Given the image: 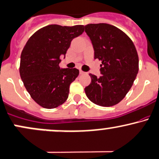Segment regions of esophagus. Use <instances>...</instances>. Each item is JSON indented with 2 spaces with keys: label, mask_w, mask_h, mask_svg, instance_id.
I'll return each instance as SVG.
<instances>
[{
  "label": "esophagus",
  "mask_w": 159,
  "mask_h": 159,
  "mask_svg": "<svg viewBox=\"0 0 159 159\" xmlns=\"http://www.w3.org/2000/svg\"><path fill=\"white\" fill-rule=\"evenodd\" d=\"M79 73H80V75H84L85 74L84 71H81V70H80Z\"/></svg>",
  "instance_id": "obj_1"
}]
</instances>
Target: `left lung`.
I'll use <instances>...</instances> for the list:
<instances>
[{
	"mask_svg": "<svg viewBox=\"0 0 159 159\" xmlns=\"http://www.w3.org/2000/svg\"><path fill=\"white\" fill-rule=\"evenodd\" d=\"M85 32L101 61L99 78L89 74L91 83L84 88L87 97L98 106H112L125 98L139 70V58L133 41L119 29L106 23L88 24Z\"/></svg>",
	"mask_w": 159,
	"mask_h": 159,
	"instance_id": "1",
	"label": "left lung"
}]
</instances>
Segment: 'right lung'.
I'll use <instances>...</instances> for the list:
<instances>
[{"instance_id": "right-lung-1", "label": "right lung", "mask_w": 159, "mask_h": 159, "mask_svg": "<svg viewBox=\"0 0 159 159\" xmlns=\"http://www.w3.org/2000/svg\"><path fill=\"white\" fill-rule=\"evenodd\" d=\"M84 32V25H49L31 36L21 53L20 74L31 97L46 109L66 102L69 86L79 74L75 69H60L73 38Z\"/></svg>"}]
</instances>
